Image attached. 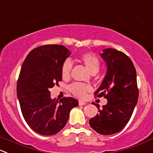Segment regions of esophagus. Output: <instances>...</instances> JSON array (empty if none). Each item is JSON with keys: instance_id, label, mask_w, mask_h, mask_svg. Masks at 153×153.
I'll return each instance as SVG.
<instances>
[{"instance_id": "1", "label": "esophagus", "mask_w": 153, "mask_h": 153, "mask_svg": "<svg viewBox=\"0 0 153 153\" xmlns=\"http://www.w3.org/2000/svg\"><path fill=\"white\" fill-rule=\"evenodd\" d=\"M78 104H79V105H85L86 102H83V101H79V102H78Z\"/></svg>"}]
</instances>
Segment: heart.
Wrapping results in <instances>:
<instances>
[{"label":"heart","mask_w":153,"mask_h":153,"mask_svg":"<svg viewBox=\"0 0 153 153\" xmlns=\"http://www.w3.org/2000/svg\"><path fill=\"white\" fill-rule=\"evenodd\" d=\"M80 60L86 66L91 73L97 72L99 69L100 62L99 58L94 54L90 52H86L80 56ZM72 63L69 60H66L62 65L61 74L63 78H68L70 76L71 70H72ZM69 90L78 98H84L87 92L91 90V87L90 85L81 84V83L75 82L69 86Z\"/></svg>","instance_id":"1"}]
</instances>
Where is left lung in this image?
<instances>
[{"label":"left lung","mask_w":153,"mask_h":153,"mask_svg":"<svg viewBox=\"0 0 153 153\" xmlns=\"http://www.w3.org/2000/svg\"><path fill=\"white\" fill-rule=\"evenodd\" d=\"M101 57L106 63L107 73L94 95L104 96L108 103L102 109L99 108V114L89 123L96 132L108 135L120 131L128 123L139 92L135 68L126 54L114 48H105Z\"/></svg>","instance_id":"8db88e82"}]
</instances>
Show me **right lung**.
<instances>
[{
    "label": "right lung",
    "mask_w": 153,
    "mask_h": 153,
    "mask_svg": "<svg viewBox=\"0 0 153 153\" xmlns=\"http://www.w3.org/2000/svg\"><path fill=\"white\" fill-rule=\"evenodd\" d=\"M71 51L60 45L33 49L25 58L17 83V96L27 125L42 135L57 134L66 126L78 102L72 97L51 99L49 89L62 81L61 68Z\"/></svg>",
    "instance_id": "add662e5"
}]
</instances>
